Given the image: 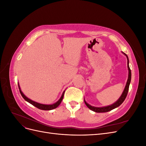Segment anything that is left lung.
<instances>
[{
	"label": "left lung",
	"instance_id": "1",
	"mask_svg": "<svg viewBox=\"0 0 146 146\" xmlns=\"http://www.w3.org/2000/svg\"><path fill=\"white\" fill-rule=\"evenodd\" d=\"M124 54L126 55L127 58V60H128V61H127V64H128L127 66H128V69H129V77H128V80H127V84H126L125 87V89H124V90H123L121 96L120 97V98H119L117 100V101H116L115 103L112 104L111 105H109V106H107V107H100V108L92 107V106H91L90 105L87 104L86 102V101L84 100L86 105L88 107V108H90V110H91L92 111H95L96 113H105V112L110 111H111V110H113L114 108H116V107H118L119 106H120L123 103V102L124 101V100L125 99L126 97L127 96V94H128V91H129V85H130V82H131V70L130 69L129 65V58H128L127 55L125 54Z\"/></svg>",
	"mask_w": 146,
	"mask_h": 146
}]
</instances>
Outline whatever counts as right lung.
Returning a JSON list of instances; mask_svg holds the SVG:
<instances>
[{
  "mask_svg": "<svg viewBox=\"0 0 146 146\" xmlns=\"http://www.w3.org/2000/svg\"><path fill=\"white\" fill-rule=\"evenodd\" d=\"M18 86H19V91H20V93H21V96H23V98L26 101H27L28 102H29L30 104L33 105V106H35V107H36V108H39V109H40V110H51L56 108L57 107H58L59 105L61 104V101H62V100H63V96H64V91L63 94H62V96H61V98L60 99V100H59L58 102H56L55 104H52V105H44V104H41L37 103V102H34V101H33V100H32L29 99V98H27V97H26V96L23 93V92L21 91L19 85H18Z\"/></svg>",
  "mask_w": 146,
  "mask_h": 146,
  "instance_id": "obj_1",
  "label": "right lung"
}]
</instances>
